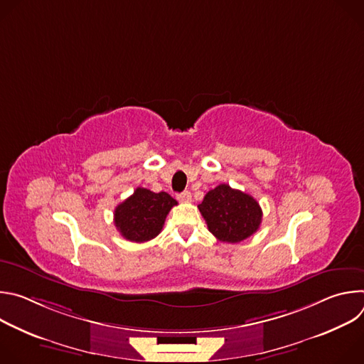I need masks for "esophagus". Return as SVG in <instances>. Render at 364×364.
I'll use <instances>...</instances> for the list:
<instances>
[{"instance_id": "34e87169", "label": "esophagus", "mask_w": 364, "mask_h": 364, "mask_svg": "<svg viewBox=\"0 0 364 364\" xmlns=\"http://www.w3.org/2000/svg\"><path fill=\"white\" fill-rule=\"evenodd\" d=\"M178 200H180V201H183V203H188V201H191V193H190L188 190H186V191L180 193V194H178Z\"/></svg>"}]
</instances>
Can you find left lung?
<instances>
[{"label":"left lung","instance_id":"1","mask_svg":"<svg viewBox=\"0 0 364 364\" xmlns=\"http://www.w3.org/2000/svg\"><path fill=\"white\" fill-rule=\"evenodd\" d=\"M207 228L220 242L237 243L252 236L262 222V209L249 194L220 184L198 204Z\"/></svg>","mask_w":364,"mask_h":364}]
</instances>
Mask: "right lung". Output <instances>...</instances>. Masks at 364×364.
I'll return each mask as SVG.
<instances>
[{
    "mask_svg": "<svg viewBox=\"0 0 364 364\" xmlns=\"http://www.w3.org/2000/svg\"><path fill=\"white\" fill-rule=\"evenodd\" d=\"M173 205H177V201L168 193H154L138 187L132 196L117 205L114 223L127 240L142 243L163 230Z\"/></svg>",
    "mask_w": 364,
    "mask_h": 364,
    "instance_id": "add662e5",
    "label": "right lung"
}]
</instances>
